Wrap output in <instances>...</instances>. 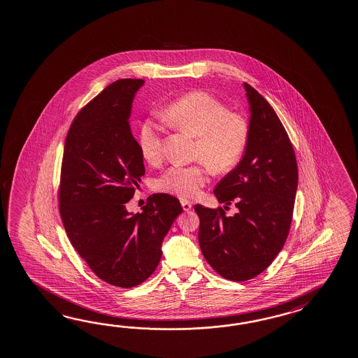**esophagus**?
<instances>
[{"mask_svg":"<svg viewBox=\"0 0 358 358\" xmlns=\"http://www.w3.org/2000/svg\"><path fill=\"white\" fill-rule=\"evenodd\" d=\"M182 208H183L184 211H191L192 210V203L191 202H188V201L183 200L182 202Z\"/></svg>","mask_w":358,"mask_h":358,"instance_id":"34e87169","label":"esophagus"}]
</instances>
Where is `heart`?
Segmentation results:
<instances>
[{"label":"heart","mask_w":358,"mask_h":358,"mask_svg":"<svg viewBox=\"0 0 358 358\" xmlns=\"http://www.w3.org/2000/svg\"><path fill=\"white\" fill-rule=\"evenodd\" d=\"M161 117L169 125L197 138L196 158L203 159L214 171L232 169L246 150L249 141L246 118L229 112L225 104L208 92L184 95L164 109ZM138 145L148 164H159L164 157L161 127L150 120L144 121L139 127ZM206 164L200 162L192 166L169 167L158 178L156 189L183 200L197 197L208 183V167Z\"/></svg>","instance_id":"b5f03b06"}]
</instances>
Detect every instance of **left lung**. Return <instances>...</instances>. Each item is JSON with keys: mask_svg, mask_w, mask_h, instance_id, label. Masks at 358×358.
Listing matches in <instances>:
<instances>
[{"mask_svg": "<svg viewBox=\"0 0 358 358\" xmlns=\"http://www.w3.org/2000/svg\"><path fill=\"white\" fill-rule=\"evenodd\" d=\"M249 141L238 165L216 184L219 203L234 201L237 214L196 205L199 242L208 264L227 280L248 281L266 271L290 231L298 164L275 109L249 83ZM227 208V206H224Z\"/></svg>", "mask_w": 358, "mask_h": 358, "instance_id": "left-lung-1", "label": "left lung"}]
</instances>
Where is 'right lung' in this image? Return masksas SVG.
Listing matches in <instances>:
<instances>
[{
  "label": "right lung",
  "instance_id": "obj_1",
  "mask_svg": "<svg viewBox=\"0 0 358 358\" xmlns=\"http://www.w3.org/2000/svg\"><path fill=\"white\" fill-rule=\"evenodd\" d=\"M143 80L124 78L86 104L69 127L59 187V211L68 238L100 280L134 287L150 277L162 241L183 208L166 193L129 213L145 169L130 115Z\"/></svg>",
  "mask_w": 358,
  "mask_h": 358
}]
</instances>
